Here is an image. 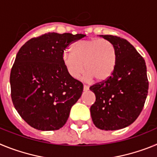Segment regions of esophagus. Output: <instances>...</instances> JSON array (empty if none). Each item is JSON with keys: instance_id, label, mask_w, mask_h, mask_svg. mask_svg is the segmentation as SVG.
I'll return each instance as SVG.
<instances>
[{"instance_id": "obj_1", "label": "esophagus", "mask_w": 157, "mask_h": 157, "mask_svg": "<svg viewBox=\"0 0 157 157\" xmlns=\"http://www.w3.org/2000/svg\"><path fill=\"white\" fill-rule=\"evenodd\" d=\"M89 89H90V87H89L88 86H86V85L83 86V90H84V91L89 90Z\"/></svg>"}]
</instances>
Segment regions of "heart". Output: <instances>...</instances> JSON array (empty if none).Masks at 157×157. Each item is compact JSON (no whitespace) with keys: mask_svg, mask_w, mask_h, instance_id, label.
Segmentation results:
<instances>
[{"mask_svg":"<svg viewBox=\"0 0 157 157\" xmlns=\"http://www.w3.org/2000/svg\"><path fill=\"white\" fill-rule=\"evenodd\" d=\"M63 62L71 77L78 78L84 71L86 78L97 81L107 79L115 69L116 51L110 41L104 38L80 40L71 46V52H65Z\"/></svg>","mask_w":157,"mask_h":157,"instance_id":"1","label":"heart"}]
</instances>
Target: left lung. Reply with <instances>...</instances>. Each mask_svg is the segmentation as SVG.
<instances>
[{
    "mask_svg": "<svg viewBox=\"0 0 157 157\" xmlns=\"http://www.w3.org/2000/svg\"><path fill=\"white\" fill-rule=\"evenodd\" d=\"M100 36L114 45L116 62L111 76L90 88L96 96L91 117L101 130H120L134 123L143 109L149 90L146 65L128 41L117 36Z\"/></svg>",
    "mask_w": 157,
    "mask_h": 157,
    "instance_id": "left-lung-1",
    "label": "left lung"
}]
</instances>
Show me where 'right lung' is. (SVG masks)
Returning a JSON list of instances; mask_svg holds the SVG:
<instances>
[{
  "mask_svg": "<svg viewBox=\"0 0 157 157\" xmlns=\"http://www.w3.org/2000/svg\"><path fill=\"white\" fill-rule=\"evenodd\" d=\"M85 34L47 33L20 48L10 75L12 103L30 127L40 130L61 128L83 90L63 62L65 48Z\"/></svg>",
  "mask_w": 157,
  "mask_h": 157,
  "instance_id": "obj_1",
  "label": "right lung"
}]
</instances>
